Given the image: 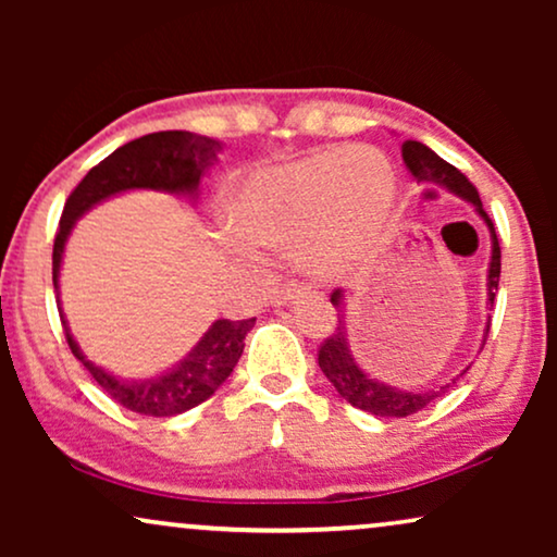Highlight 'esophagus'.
I'll return each mask as SVG.
<instances>
[{"mask_svg":"<svg viewBox=\"0 0 557 557\" xmlns=\"http://www.w3.org/2000/svg\"><path fill=\"white\" fill-rule=\"evenodd\" d=\"M314 292H311L309 286H299V284H284L281 288H276V292H273V296H271V304L273 307H281V304H288V301H294V299H299V296H311Z\"/></svg>","mask_w":557,"mask_h":557,"instance_id":"34e87169","label":"esophagus"}]
</instances>
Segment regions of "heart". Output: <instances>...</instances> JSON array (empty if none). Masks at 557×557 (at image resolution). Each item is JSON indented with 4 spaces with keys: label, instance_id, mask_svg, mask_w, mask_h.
Here are the masks:
<instances>
[{
    "label": "heart",
    "instance_id": "1",
    "mask_svg": "<svg viewBox=\"0 0 557 557\" xmlns=\"http://www.w3.org/2000/svg\"><path fill=\"white\" fill-rule=\"evenodd\" d=\"M395 172L372 147H324L250 174L225 200L238 238L294 248L304 269L345 278L372 256L391 223Z\"/></svg>",
    "mask_w": 557,
    "mask_h": 557
}]
</instances>
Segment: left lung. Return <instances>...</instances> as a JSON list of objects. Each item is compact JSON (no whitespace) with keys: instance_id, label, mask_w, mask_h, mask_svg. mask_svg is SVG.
I'll list each match as a JSON object with an SVG mask.
<instances>
[{"instance_id":"1","label":"left lung","mask_w":557,"mask_h":557,"mask_svg":"<svg viewBox=\"0 0 557 557\" xmlns=\"http://www.w3.org/2000/svg\"><path fill=\"white\" fill-rule=\"evenodd\" d=\"M403 162H406L408 172L413 174L416 182H429V185H438L454 193L461 200H467L479 218L484 220L486 227H490L492 238V256H490V271H486V309L494 307V292L499 286V271H502V250L497 233H494V225L490 215H486L482 208V200H479L476 187L463 177V174L456 170L454 164H448L446 159H441L436 151L425 147L421 141H406L403 144ZM332 304L337 309V330L330 337L324 339V345L319 347V368L326 375V380L334 385V391L339 393V398H345L349 406L364 410V413L377 416V418H406L413 416L418 410L429 408L433 400L441 398L448 387H451L456 380H459L463 372L451 377V383L429 387V391H403V387L387 385L383 380H377L370 372H364L360 364H357L352 347H349L347 326H345V288H334L332 292ZM490 322L486 317L484 337L482 345H479V352H482L486 337H490Z\"/></svg>"}]
</instances>
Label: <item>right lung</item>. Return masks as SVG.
<instances>
[{
    "label": "right lung",
    "instance_id": "right-lung-1",
    "mask_svg": "<svg viewBox=\"0 0 557 557\" xmlns=\"http://www.w3.org/2000/svg\"><path fill=\"white\" fill-rule=\"evenodd\" d=\"M220 151H223V144L210 136L193 132H157L124 144L101 164H96L67 197L63 218H60L55 246H52L55 292L60 288L65 243L71 238L75 223L88 210L121 193H132V189H157V193L187 197L189 202H195L200 197V182L218 162ZM58 311L71 352L94 375L96 383L124 408L154 418L180 416L208 400L238 364L243 347H246L243 339L256 324V319H243V322L218 319L177 364L162 370L159 375L136 380L113 375L83 355L78 342L73 339L71 326H67L63 307H60V292Z\"/></svg>",
    "mask_w": 557,
    "mask_h": 557
}]
</instances>
